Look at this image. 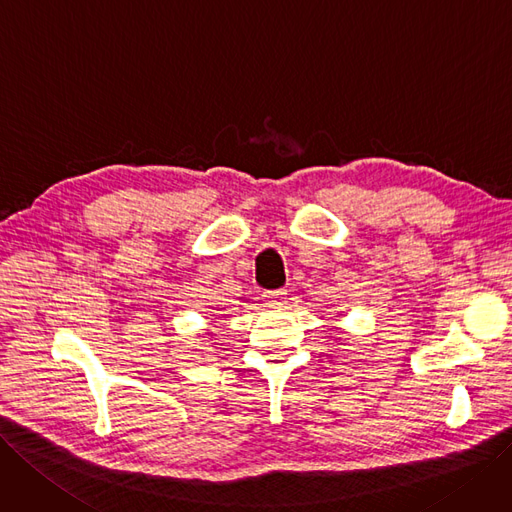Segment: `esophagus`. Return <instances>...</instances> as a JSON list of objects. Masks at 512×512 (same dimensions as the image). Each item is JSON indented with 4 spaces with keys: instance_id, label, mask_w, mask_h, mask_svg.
I'll return each mask as SVG.
<instances>
[{
    "instance_id": "obj_1",
    "label": "esophagus",
    "mask_w": 512,
    "mask_h": 512,
    "mask_svg": "<svg viewBox=\"0 0 512 512\" xmlns=\"http://www.w3.org/2000/svg\"><path fill=\"white\" fill-rule=\"evenodd\" d=\"M263 299H266V304H272V306H280V304H285V301H287V291H285V289L270 291V293L263 295Z\"/></svg>"
}]
</instances>
